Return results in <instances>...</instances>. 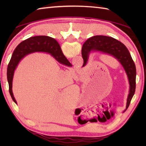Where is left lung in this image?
I'll use <instances>...</instances> for the list:
<instances>
[{
	"label": "left lung",
	"instance_id": "left-lung-1",
	"mask_svg": "<svg viewBox=\"0 0 146 146\" xmlns=\"http://www.w3.org/2000/svg\"><path fill=\"white\" fill-rule=\"evenodd\" d=\"M100 52L113 56L119 62L124 69L129 84V95L127 98L126 109L129 107L136 88V66L130 53L122 42L110 36H93L86 40L82 46V56L84 60L82 67L88 63L91 52Z\"/></svg>",
	"mask_w": 146,
	"mask_h": 146
}]
</instances>
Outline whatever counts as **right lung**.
Masks as SVG:
<instances>
[{
  "instance_id": "right-lung-1",
  "label": "right lung",
  "mask_w": 146,
  "mask_h": 146,
  "mask_svg": "<svg viewBox=\"0 0 146 146\" xmlns=\"http://www.w3.org/2000/svg\"><path fill=\"white\" fill-rule=\"evenodd\" d=\"M34 52H44L51 54L59 63L69 67L72 66L61 50L60 46L55 39L48 36H32L20 43L13 51L7 69V79L9 84V91L12 99H15L12 84L15 71L22 59L29 53Z\"/></svg>"
}]
</instances>
